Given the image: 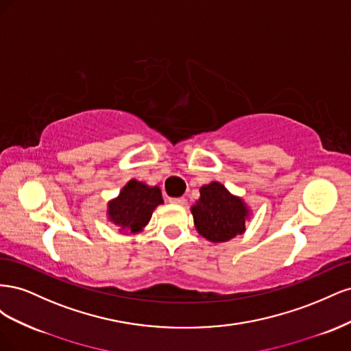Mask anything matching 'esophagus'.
Listing matches in <instances>:
<instances>
[{
    "label": "esophagus",
    "instance_id": "34e87169",
    "mask_svg": "<svg viewBox=\"0 0 351 351\" xmlns=\"http://www.w3.org/2000/svg\"><path fill=\"white\" fill-rule=\"evenodd\" d=\"M169 202L174 205H178V206H186L187 205V199L186 197H171L169 199Z\"/></svg>",
    "mask_w": 351,
    "mask_h": 351
}]
</instances>
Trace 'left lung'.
Here are the masks:
<instances>
[{
    "label": "left lung",
    "mask_w": 351,
    "mask_h": 351,
    "mask_svg": "<svg viewBox=\"0 0 351 351\" xmlns=\"http://www.w3.org/2000/svg\"><path fill=\"white\" fill-rule=\"evenodd\" d=\"M199 192L190 212L202 237L210 243H224L246 231L252 209L241 196L232 195L219 182L202 186Z\"/></svg>",
    "instance_id": "8db88e82"
}]
</instances>
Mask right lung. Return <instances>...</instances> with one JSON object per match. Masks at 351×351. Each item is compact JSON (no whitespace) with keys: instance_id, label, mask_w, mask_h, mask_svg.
<instances>
[{"instance_id":"1","label":"right lung","mask_w":351,"mask_h":351,"mask_svg":"<svg viewBox=\"0 0 351 351\" xmlns=\"http://www.w3.org/2000/svg\"><path fill=\"white\" fill-rule=\"evenodd\" d=\"M164 204L161 189L132 178L119 196L108 200L107 219L121 234H139L149 224L156 206Z\"/></svg>"}]
</instances>
